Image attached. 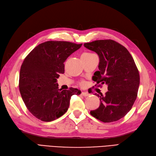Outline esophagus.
Listing matches in <instances>:
<instances>
[{
    "mask_svg": "<svg viewBox=\"0 0 156 156\" xmlns=\"http://www.w3.org/2000/svg\"><path fill=\"white\" fill-rule=\"evenodd\" d=\"M90 94H89L87 92H82L81 93V95L84 96V97H88Z\"/></svg>",
    "mask_w": 156,
    "mask_h": 156,
    "instance_id": "esophagus-1",
    "label": "esophagus"
}]
</instances>
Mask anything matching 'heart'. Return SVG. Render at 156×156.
Listing matches in <instances>:
<instances>
[{"mask_svg": "<svg viewBox=\"0 0 156 156\" xmlns=\"http://www.w3.org/2000/svg\"><path fill=\"white\" fill-rule=\"evenodd\" d=\"M95 55L94 54H93V53H89V52H87V53H85V54H83L82 55V57H86V58H88V57H92V56H94ZM85 83L84 82H81L80 83V85L83 86L84 85Z\"/></svg>", "mask_w": 156, "mask_h": 156, "instance_id": "1", "label": "heart"}]
</instances>
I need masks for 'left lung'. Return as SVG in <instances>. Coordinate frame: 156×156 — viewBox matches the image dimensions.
<instances>
[{
  "mask_svg": "<svg viewBox=\"0 0 156 156\" xmlns=\"http://www.w3.org/2000/svg\"><path fill=\"white\" fill-rule=\"evenodd\" d=\"M84 46L99 57V70L93 80L108 85L105 95L95 93L101 104L90 115L103 122L119 120L130 111L137 97L140 75L134 60L126 48L112 40L93 41Z\"/></svg>",
  "mask_w": 156,
  "mask_h": 156,
  "instance_id": "obj_1",
  "label": "left lung"
}]
</instances>
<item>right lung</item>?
Segmentation results:
<instances>
[{
    "mask_svg": "<svg viewBox=\"0 0 156 156\" xmlns=\"http://www.w3.org/2000/svg\"><path fill=\"white\" fill-rule=\"evenodd\" d=\"M64 41L41 43L26 57L19 75V90L26 107L44 122H51L63 115L69 107L71 97L81 90L71 87L59 89L56 83L64 73L68 57L81 47Z\"/></svg>",
    "mask_w": 156,
    "mask_h": 156,
    "instance_id": "add662e5",
    "label": "right lung"
}]
</instances>
